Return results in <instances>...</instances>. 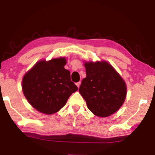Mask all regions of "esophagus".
<instances>
[{
    "label": "esophagus",
    "instance_id": "obj_1",
    "mask_svg": "<svg viewBox=\"0 0 155 155\" xmlns=\"http://www.w3.org/2000/svg\"><path fill=\"white\" fill-rule=\"evenodd\" d=\"M76 85H77V86L78 87H80V85H81V81H79V82H78V83H76Z\"/></svg>",
    "mask_w": 155,
    "mask_h": 155
}]
</instances>
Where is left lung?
<instances>
[{
    "label": "left lung",
    "mask_w": 155,
    "mask_h": 155,
    "mask_svg": "<svg viewBox=\"0 0 155 155\" xmlns=\"http://www.w3.org/2000/svg\"><path fill=\"white\" fill-rule=\"evenodd\" d=\"M86 77L79 87L88 109L99 117H107L124 103L127 87L124 80L105 61L85 63Z\"/></svg>",
    "instance_id": "1"
}]
</instances>
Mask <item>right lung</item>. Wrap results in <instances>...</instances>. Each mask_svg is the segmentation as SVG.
<instances>
[{"instance_id":"right-lung-1","label":"right lung","mask_w":155,"mask_h":155,"mask_svg":"<svg viewBox=\"0 0 155 155\" xmlns=\"http://www.w3.org/2000/svg\"><path fill=\"white\" fill-rule=\"evenodd\" d=\"M64 58L41 61L25 75L22 90L32 107L40 112L52 114L59 111L72 93L78 90L64 68Z\"/></svg>"}]
</instances>
